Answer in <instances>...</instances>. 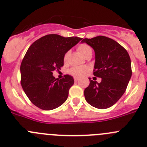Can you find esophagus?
Masks as SVG:
<instances>
[{"label":"esophagus","mask_w":147,"mask_h":147,"mask_svg":"<svg viewBox=\"0 0 147 147\" xmlns=\"http://www.w3.org/2000/svg\"><path fill=\"white\" fill-rule=\"evenodd\" d=\"M78 80H79V79H78V78H75V82H78Z\"/></svg>","instance_id":"34e87169"}]
</instances>
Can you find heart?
<instances>
[{"label":"heart","mask_w":147,"mask_h":147,"mask_svg":"<svg viewBox=\"0 0 147 147\" xmlns=\"http://www.w3.org/2000/svg\"><path fill=\"white\" fill-rule=\"evenodd\" d=\"M78 51L80 52V54L84 57H86L88 53H92V49L87 44H80L78 47ZM68 54H69V53H67L64 55V61L67 60V57H68ZM87 71L88 68L86 67H75L69 69V73L75 77H83L87 72Z\"/></svg>","instance_id":"1"}]
</instances>
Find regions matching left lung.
<instances>
[{
  "label": "left lung",
  "instance_id": "left-lung-1",
  "mask_svg": "<svg viewBox=\"0 0 147 147\" xmlns=\"http://www.w3.org/2000/svg\"><path fill=\"white\" fill-rule=\"evenodd\" d=\"M81 42L94 49V75L101 78L99 83L89 78L90 84L84 90L85 98L94 107L101 109L110 107L121 98L131 80L129 54L118 42L105 36L85 38Z\"/></svg>",
  "mask_w": 147,
  "mask_h": 147
}]
</instances>
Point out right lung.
Masks as SVG:
<instances>
[{
    "mask_svg": "<svg viewBox=\"0 0 147 147\" xmlns=\"http://www.w3.org/2000/svg\"><path fill=\"white\" fill-rule=\"evenodd\" d=\"M81 40L51 34L30 46L20 67L21 84L34 105L43 110H51L65 102L74 79L69 75L61 80L56 79L53 71L64 65L65 53Z\"/></svg>",
    "mask_w": 147,
    "mask_h": 147,
    "instance_id": "add662e5",
    "label": "right lung"
}]
</instances>
